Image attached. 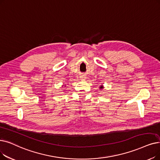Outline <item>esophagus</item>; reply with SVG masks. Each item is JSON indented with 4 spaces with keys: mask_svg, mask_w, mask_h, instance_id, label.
Returning a JSON list of instances; mask_svg holds the SVG:
<instances>
[{
    "mask_svg": "<svg viewBox=\"0 0 160 160\" xmlns=\"http://www.w3.org/2000/svg\"><path fill=\"white\" fill-rule=\"evenodd\" d=\"M81 78L85 79V78H86V76L85 75H82V76H81Z\"/></svg>",
    "mask_w": 160,
    "mask_h": 160,
    "instance_id": "1",
    "label": "esophagus"
}]
</instances>
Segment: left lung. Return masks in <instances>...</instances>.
I'll return each mask as SVG.
<instances>
[{
    "label": "left lung",
    "mask_w": 160,
    "mask_h": 160,
    "mask_svg": "<svg viewBox=\"0 0 160 160\" xmlns=\"http://www.w3.org/2000/svg\"><path fill=\"white\" fill-rule=\"evenodd\" d=\"M100 88H102V86H101V87H100Z\"/></svg>",
    "instance_id": "obj_1"
}]
</instances>
